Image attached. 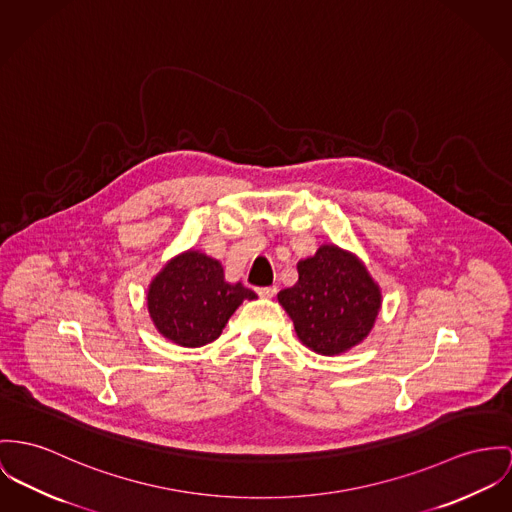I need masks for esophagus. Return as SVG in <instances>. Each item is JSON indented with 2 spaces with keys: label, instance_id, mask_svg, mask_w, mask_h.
<instances>
[{
  "label": "esophagus",
  "instance_id": "1",
  "mask_svg": "<svg viewBox=\"0 0 512 512\" xmlns=\"http://www.w3.org/2000/svg\"><path fill=\"white\" fill-rule=\"evenodd\" d=\"M276 286H261V288H257V294L259 296H263V298H271V296H275Z\"/></svg>",
  "mask_w": 512,
  "mask_h": 512
}]
</instances>
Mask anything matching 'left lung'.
<instances>
[{
	"label": "left lung",
	"mask_w": 512,
	"mask_h": 512,
	"mask_svg": "<svg viewBox=\"0 0 512 512\" xmlns=\"http://www.w3.org/2000/svg\"><path fill=\"white\" fill-rule=\"evenodd\" d=\"M300 341L319 354H339L358 345L380 312L378 284L364 265L335 245H321L298 263V282L278 292Z\"/></svg>",
	"instance_id": "1"
}]
</instances>
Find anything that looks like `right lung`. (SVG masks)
I'll use <instances>...</instances> for the list:
<instances>
[{"instance_id":"add662e5","label":"right lung","mask_w":512,"mask_h":512,"mask_svg":"<svg viewBox=\"0 0 512 512\" xmlns=\"http://www.w3.org/2000/svg\"><path fill=\"white\" fill-rule=\"evenodd\" d=\"M257 294L224 280L216 259L187 251L163 267L148 290V310L159 333L181 347H202L220 337L243 300Z\"/></svg>"}]
</instances>
